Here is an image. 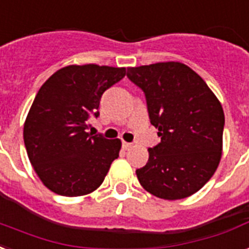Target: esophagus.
Returning <instances> with one entry per match:
<instances>
[{"label": "esophagus", "mask_w": 249, "mask_h": 249, "mask_svg": "<svg viewBox=\"0 0 249 249\" xmlns=\"http://www.w3.org/2000/svg\"><path fill=\"white\" fill-rule=\"evenodd\" d=\"M131 142H122V146L124 148V149H128V148H131Z\"/></svg>", "instance_id": "34e87169"}]
</instances>
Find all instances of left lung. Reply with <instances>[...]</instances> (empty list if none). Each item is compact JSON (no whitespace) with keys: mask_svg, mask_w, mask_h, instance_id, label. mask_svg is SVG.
Returning a JSON list of instances; mask_svg holds the SVG:
<instances>
[{"mask_svg":"<svg viewBox=\"0 0 249 249\" xmlns=\"http://www.w3.org/2000/svg\"><path fill=\"white\" fill-rule=\"evenodd\" d=\"M127 78L145 94L151 123L161 142L149 148L140 184L165 200L197 192L213 177L222 156L225 114L203 78L180 62L128 67Z\"/></svg>","mask_w":249,"mask_h":249,"instance_id":"1","label":"left lung"}]
</instances>
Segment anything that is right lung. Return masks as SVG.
Masks as SVG:
<instances>
[{"label": "right lung", "instance_id": "1", "mask_svg": "<svg viewBox=\"0 0 249 249\" xmlns=\"http://www.w3.org/2000/svg\"><path fill=\"white\" fill-rule=\"evenodd\" d=\"M126 75L124 67L71 65L48 79L27 115L23 138L31 165L46 188L83 196L101 186L122 142L87 132L101 96Z\"/></svg>", "mask_w": 249, "mask_h": 249}]
</instances>
